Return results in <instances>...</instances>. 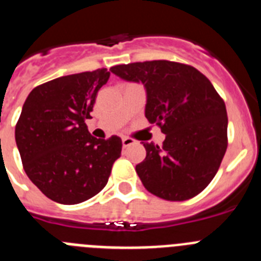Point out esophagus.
Here are the masks:
<instances>
[{"label":"esophagus","instance_id":"1","mask_svg":"<svg viewBox=\"0 0 261 261\" xmlns=\"http://www.w3.org/2000/svg\"><path fill=\"white\" fill-rule=\"evenodd\" d=\"M121 142H123V147H128L130 146V145L135 144V140L133 138H129V137H123V140H121Z\"/></svg>","mask_w":261,"mask_h":261}]
</instances>
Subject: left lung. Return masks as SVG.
Masks as SVG:
<instances>
[{
    "label": "left lung",
    "mask_w": 261,
    "mask_h": 261,
    "mask_svg": "<svg viewBox=\"0 0 261 261\" xmlns=\"http://www.w3.org/2000/svg\"><path fill=\"white\" fill-rule=\"evenodd\" d=\"M146 90L145 116L161 126L162 146L142 142L136 172L147 191L168 201L192 199L216 176L227 149V112L211 81L193 66L167 60L110 69Z\"/></svg>",
    "instance_id": "1"
}]
</instances>
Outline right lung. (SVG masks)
Masks as SVG:
<instances>
[{"label": "right lung", "mask_w": 261, "mask_h": 261, "mask_svg": "<svg viewBox=\"0 0 261 261\" xmlns=\"http://www.w3.org/2000/svg\"><path fill=\"white\" fill-rule=\"evenodd\" d=\"M108 78L105 68L56 78L35 87L23 105L15 126L23 168L53 201L91 199L105 188L121 154V138L93 137L85 123Z\"/></svg>", "instance_id": "add662e5"}]
</instances>
